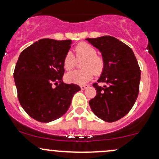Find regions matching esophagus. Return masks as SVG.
<instances>
[{"label":"esophagus","mask_w":159,"mask_h":159,"mask_svg":"<svg viewBox=\"0 0 159 159\" xmlns=\"http://www.w3.org/2000/svg\"><path fill=\"white\" fill-rule=\"evenodd\" d=\"M88 87H89V85H88V84H84V85H81V90H84V89H87Z\"/></svg>","instance_id":"1"}]
</instances>
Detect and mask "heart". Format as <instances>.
<instances>
[{
    "label": "heart",
    "instance_id": "1",
    "mask_svg": "<svg viewBox=\"0 0 159 159\" xmlns=\"http://www.w3.org/2000/svg\"><path fill=\"white\" fill-rule=\"evenodd\" d=\"M76 57L78 60H84L82 62L83 70L70 71L65 75L68 82L76 84H83L87 83L92 78L94 73L98 75L104 68V61L97 56V51L94 48L87 43H80L75 48ZM76 59L72 52L68 51L65 54L63 60L64 68L66 70H70L75 67Z\"/></svg>",
    "mask_w": 159,
    "mask_h": 159
}]
</instances>
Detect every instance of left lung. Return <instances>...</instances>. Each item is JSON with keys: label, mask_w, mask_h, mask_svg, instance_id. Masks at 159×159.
Here are the masks:
<instances>
[{"label": "left lung", "mask_w": 159, "mask_h": 159, "mask_svg": "<svg viewBox=\"0 0 159 159\" xmlns=\"http://www.w3.org/2000/svg\"><path fill=\"white\" fill-rule=\"evenodd\" d=\"M85 40L102 53L104 68L98 82L107 84H93L97 94L89 105L103 121H118L129 113L139 95L141 70L137 59L131 48L114 37Z\"/></svg>", "instance_id": "obj_1"}]
</instances>
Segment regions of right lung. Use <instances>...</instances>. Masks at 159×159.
Returning <instances> with one entry per match:
<instances>
[{
    "mask_svg": "<svg viewBox=\"0 0 159 159\" xmlns=\"http://www.w3.org/2000/svg\"><path fill=\"white\" fill-rule=\"evenodd\" d=\"M71 44V40L44 38L19 56L14 72L18 100L28 115L40 122H50L65 115L74 94L81 90L78 84H65L62 80L64 57Z\"/></svg>",
    "mask_w": 159,
    "mask_h": 159,
    "instance_id": "right-lung-1",
    "label": "right lung"
}]
</instances>
